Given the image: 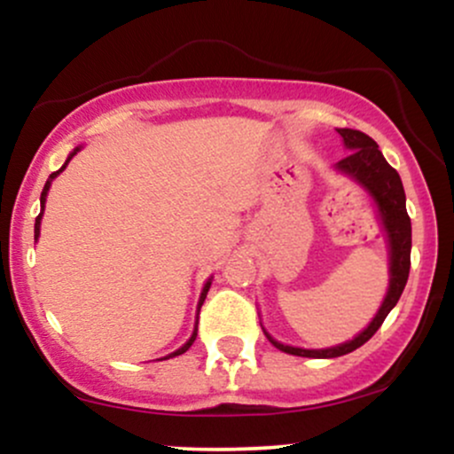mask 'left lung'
I'll list each match as a JSON object with an SVG mask.
<instances>
[{
	"mask_svg": "<svg viewBox=\"0 0 454 454\" xmlns=\"http://www.w3.org/2000/svg\"><path fill=\"white\" fill-rule=\"evenodd\" d=\"M341 134L343 143L350 149L346 158L337 161V168L343 173L352 175L358 184H363L369 190V194L376 200L380 217H382L384 231L388 234L390 245V286L387 299H384L382 307L369 325L358 337L352 341L341 343L337 348H326V350H303V348L284 346V343L275 341L269 337V341L275 348L286 354H294V356H307V358H335L343 356V354L356 350L364 341L372 340L376 331L387 320L388 311L397 305L401 293L405 288V281L410 275V252H411V222L408 211H405V192L403 184H401L399 173L384 160L382 151L378 149L376 140L361 129H337Z\"/></svg>",
	"mask_w": 454,
	"mask_h": 454,
	"instance_id": "obj_1",
	"label": "left lung"
}]
</instances>
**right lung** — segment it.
<instances>
[{
	"label": "right lung",
	"mask_w": 454,
	"mask_h": 454,
	"mask_svg": "<svg viewBox=\"0 0 454 454\" xmlns=\"http://www.w3.org/2000/svg\"><path fill=\"white\" fill-rule=\"evenodd\" d=\"M76 151L78 149H74V153H70V158H67L66 160V164H67V161H70L72 158H74V155H76ZM66 164L64 166H61V168L59 170H57V173H53V175H51L49 176V181H46V185H44V190H43V196H40V205H43V209H44V200H46V192H49V187H51V181H53L55 179V176L57 175H59L61 173V170H64L66 168ZM40 220H43V211H40V215L38 217H35V226H34V239H38V234H40ZM209 288H211V281H207V284H205V290H202V294H200V303H198V309H200V307H202V303H205V296H207V293H209ZM196 335H198V333L194 331V335H192L190 337V341H187L185 343V346L184 348H179V350H176V352H173V354H170V356H179V354H184L185 350H190V346H192V343H194L196 341ZM168 356V358H170Z\"/></svg>",
	"instance_id": "add662e5"
}]
</instances>
